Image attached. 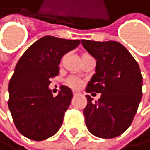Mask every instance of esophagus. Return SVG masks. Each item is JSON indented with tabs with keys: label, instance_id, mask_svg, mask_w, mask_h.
I'll use <instances>...</instances> for the list:
<instances>
[{
	"label": "esophagus",
	"instance_id": "esophagus-1",
	"mask_svg": "<svg viewBox=\"0 0 150 150\" xmlns=\"http://www.w3.org/2000/svg\"><path fill=\"white\" fill-rule=\"evenodd\" d=\"M80 94V92L78 91H73V95H78Z\"/></svg>",
	"mask_w": 150,
	"mask_h": 150
}]
</instances>
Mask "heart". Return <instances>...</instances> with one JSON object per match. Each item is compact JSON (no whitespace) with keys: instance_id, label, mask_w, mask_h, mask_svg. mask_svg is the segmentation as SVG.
Masks as SVG:
<instances>
[{"instance_id":"b5f03b06","label":"heart","mask_w":150,"mask_h":150,"mask_svg":"<svg viewBox=\"0 0 150 150\" xmlns=\"http://www.w3.org/2000/svg\"><path fill=\"white\" fill-rule=\"evenodd\" d=\"M65 83L68 87L73 88H81V86H82L81 80H79L77 78H74V77L68 78L67 80H66Z\"/></svg>"}]
</instances>
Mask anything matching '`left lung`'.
Here are the masks:
<instances>
[{
    "label": "left lung",
    "mask_w": 150,
    "mask_h": 150,
    "mask_svg": "<svg viewBox=\"0 0 150 150\" xmlns=\"http://www.w3.org/2000/svg\"><path fill=\"white\" fill-rule=\"evenodd\" d=\"M81 42L96 59L95 74L86 91L101 93L96 101L86 95V125L98 138L117 137L132 123L141 102L143 77L140 66L128 50L117 41L82 39Z\"/></svg>",
    "instance_id": "left-lung-1"
}]
</instances>
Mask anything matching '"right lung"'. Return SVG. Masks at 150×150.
I'll use <instances>...</instances> for the list:
<instances>
[{
    "label": "right lung",
    "mask_w": 150,
    "mask_h": 150,
    "mask_svg": "<svg viewBox=\"0 0 150 150\" xmlns=\"http://www.w3.org/2000/svg\"><path fill=\"white\" fill-rule=\"evenodd\" d=\"M81 41L46 35L23 54L8 85V108L18 131L33 141L52 137L62 126L64 113L72 100V91L62 86L53 96L50 78L59 74L63 55Z\"/></svg>",
    "instance_id": "add662e5"
}]
</instances>
